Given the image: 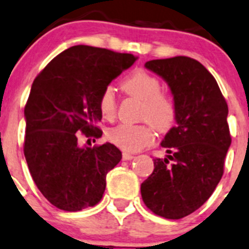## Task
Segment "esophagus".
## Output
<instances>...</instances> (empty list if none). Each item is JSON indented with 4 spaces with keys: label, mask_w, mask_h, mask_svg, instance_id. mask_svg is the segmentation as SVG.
<instances>
[{
    "label": "esophagus",
    "mask_w": 249,
    "mask_h": 249,
    "mask_svg": "<svg viewBox=\"0 0 249 249\" xmlns=\"http://www.w3.org/2000/svg\"><path fill=\"white\" fill-rule=\"evenodd\" d=\"M134 159V155L132 153H129V152H123V160H125V161H129V160Z\"/></svg>",
    "instance_id": "esophagus-1"
}]
</instances>
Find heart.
<instances>
[{"label": "heart", "mask_w": 249, "mask_h": 249, "mask_svg": "<svg viewBox=\"0 0 249 249\" xmlns=\"http://www.w3.org/2000/svg\"><path fill=\"white\" fill-rule=\"evenodd\" d=\"M122 88L129 96L142 101L141 124H120L108 131V139L120 148L139 151L155 141V129L166 132L177 119V102L172 93L162 90L161 81L145 70H135L122 82ZM102 117L113 120L117 115V99L110 86L102 90L98 101Z\"/></svg>", "instance_id": "heart-1"}]
</instances>
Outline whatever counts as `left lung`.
<instances>
[{
    "label": "left lung",
    "instance_id": "left-lung-1",
    "mask_svg": "<svg viewBox=\"0 0 249 249\" xmlns=\"http://www.w3.org/2000/svg\"><path fill=\"white\" fill-rule=\"evenodd\" d=\"M145 67L168 83L178 113L177 125L161 142L168 155L153 160L141 196L153 213L178 220L198 210L224 174L231 145L229 107L213 76L192 57L151 60Z\"/></svg>",
    "mask_w": 249,
    "mask_h": 249
}]
</instances>
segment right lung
<instances>
[{"mask_svg": "<svg viewBox=\"0 0 249 249\" xmlns=\"http://www.w3.org/2000/svg\"><path fill=\"white\" fill-rule=\"evenodd\" d=\"M135 61L132 54L76 45L34 80L24 107V156L38 189L57 209L80 211L101 201L122 152L109 142L82 147L78 138H101L99 96Z\"/></svg>", "mask_w": 249, "mask_h": 249, "instance_id": "add662e5", "label": "right lung"}]
</instances>
